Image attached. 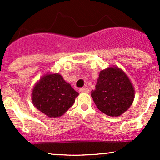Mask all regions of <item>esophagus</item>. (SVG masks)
Segmentation results:
<instances>
[{"label": "esophagus", "mask_w": 160, "mask_h": 160, "mask_svg": "<svg viewBox=\"0 0 160 160\" xmlns=\"http://www.w3.org/2000/svg\"><path fill=\"white\" fill-rule=\"evenodd\" d=\"M80 92H86V93H89V89L88 88L84 87V88H80Z\"/></svg>", "instance_id": "1"}]
</instances>
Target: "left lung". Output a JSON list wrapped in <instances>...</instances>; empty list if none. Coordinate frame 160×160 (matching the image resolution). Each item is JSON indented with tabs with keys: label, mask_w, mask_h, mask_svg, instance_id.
Masks as SVG:
<instances>
[{
	"label": "left lung",
	"mask_w": 160,
	"mask_h": 160,
	"mask_svg": "<svg viewBox=\"0 0 160 160\" xmlns=\"http://www.w3.org/2000/svg\"><path fill=\"white\" fill-rule=\"evenodd\" d=\"M91 96L101 111L110 117H119L132 105L135 91L122 70L110 67L100 72Z\"/></svg>",
	"instance_id": "left-lung-1"
}]
</instances>
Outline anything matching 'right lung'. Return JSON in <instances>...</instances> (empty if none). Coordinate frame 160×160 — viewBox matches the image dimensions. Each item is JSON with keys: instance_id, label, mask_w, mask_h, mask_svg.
Here are the masks:
<instances>
[{"instance_id": "right-lung-1", "label": "right lung", "mask_w": 160, "mask_h": 160, "mask_svg": "<svg viewBox=\"0 0 160 160\" xmlns=\"http://www.w3.org/2000/svg\"><path fill=\"white\" fill-rule=\"evenodd\" d=\"M79 95L58 74H47L34 86L32 102L49 117L63 115L75 102Z\"/></svg>"}]
</instances>
